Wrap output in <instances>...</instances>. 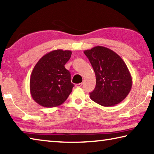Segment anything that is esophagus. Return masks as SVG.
I'll return each mask as SVG.
<instances>
[{"instance_id":"esophagus-1","label":"esophagus","mask_w":154,"mask_h":154,"mask_svg":"<svg viewBox=\"0 0 154 154\" xmlns=\"http://www.w3.org/2000/svg\"><path fill=\"white\" fill-rule=\"evenodd\" d=\"M75 86L77 88H80L82 86V83H77V84H75Z\"/></svg>"}]
</instances>
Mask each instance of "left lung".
I'll use <instances>...</instances> for the list:
<instances>
[{
	"label": "left lung",
	"instance_id": "obj_1",
	"mask_svg": "<svg viewBox=\"0 0 154 154\" xmlns=\"http://www.w3.org/2000/svg\"><path fill=\"white\" fill-rule=\"evenodd\" d=\"M96 75V87L90 98L103 106H115L128 95L132 79L126 63L118 54L103 46L85 50Z\"/></svg>",
	"mask_w": 154,
	"mask_h": 154
}]
</instances>
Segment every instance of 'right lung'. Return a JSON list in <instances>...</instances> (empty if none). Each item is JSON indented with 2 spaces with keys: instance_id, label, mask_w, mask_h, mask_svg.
<instances>
[{
  "instance_id": "right-lung-1",
  "label": "right lung",
  "mask_w": 154,
  "mask_h": 154,
  "mask_svg": "<svg viewBox=\"0 0 154 154\" xmlns=\"http://www.w3.org/2000/svg\"><path fill=\"white\" fill-rule=\"evenodd\" d=\"M71 54L70 50L56 49L46 54L36 64L30 75V92L38 105L55 107L69 97L74 85L64 65Z\"/></svg>"
}]
</instances>
